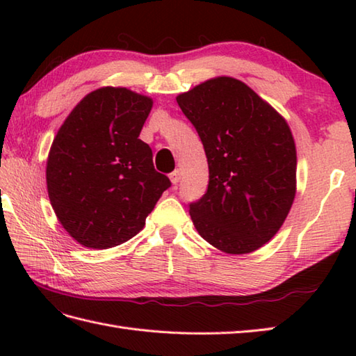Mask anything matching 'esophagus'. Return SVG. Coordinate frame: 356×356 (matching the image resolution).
I'll list each match as a JSON object with an SVG mask.
<instances>
[{
    "label": "esophagus",
    "mask_w": 356,
    "mask_h": 356,
    "mask_svg": "<svg viewBox=\"0 0 356 356\" xmlns=\"http://www.w3.org/2000/svg\"><path fill=\"white\" fill-rule=\"evenodd\" d=\"M170 180L171 182L176 185V184H179V180H180V171L179 170H174L171 174H170Z\"/></svg>",
    "instance_id": "esophagus-1"
}]
</instances>
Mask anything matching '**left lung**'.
Listing matches in <instances>:
<instances>
[{
  "label": "left lung",
  "mask_w": 356,
  "mask_h": 356,
  "mask_svg": "<svg viewBox=\"0 0 356 356\" xmlns=\"http://www.w3.org/2000/svg\"><path fill=\"white\" fill-rule=\"evenodd\" d=\"M209 168L190 205L195 229L226 254H249L282 228L297 191V149L286 119L251 87L218 76L179 95Z\"/></svg>",
  "instance_id": "1"
}]
</instances>
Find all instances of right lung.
Masks as SVG:
<instances>
[{"label": "right lung", "mask_w": 356, "mask_h": 356, "mask_svg": "<svg viewBox=\"0 0 356 356\" xmlns=\"http://www.w3.org/2000/svg\"><path fill=\"white\" fill-rule=\"evenodd\" d=\"M151 107V97L125 87L97 88L53 139L45 168L49 199L59 223L82 246L125 243L171 186L139 139Z\"/></svg>", "instance_id": "add662e5"}]
</instances>
